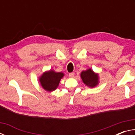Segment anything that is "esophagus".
<instances>
[{"mask_svg": "<svg viewBox=\"0 0 135 135\" xmlns=\"http://www.w3.org/2000/svg\"><path fill=\"white\" fill-rule=\"evenodd\" d=\"M74 76V73H70L69 74V77L70 78H73Z\"/></svg>", "mask_w": 135, "mask_h": 135, "instance_id": "esophagus-1", "label": "esophagus"}]
</instances>
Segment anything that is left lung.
Instances as JSON below:
<instances>
[{
    "mask_svg": "<svg viewBox=\"0 0 135 135\" xmlns=\"http://www.w3.org/2000/svg\"><path fill=\"white\" fill-rule=\"evenodd\" d=\"M80 77L84 84L89 88H95L99 83V74L90 68L83 71L80 73Z\"/></svg>",
    "mask_w": 135,
    "mask_h": 135,
    "instance_id": "left-lung-1",
    "label": "left lung"
}]
</instances>
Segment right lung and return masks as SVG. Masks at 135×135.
<instances>
[{
	"instance_id": "1",
	"label": "right lung",
	"mask_w": 135,
	"mask_h": 135,
	"mask_svg": "<svg viewBox=\"0 0 135 135\" xmlns=\"http://www.w3.org/2000/svg\"><path fill=\"white\" fill-rule=\"evenodd\" d=\"M64 76L62 72H56L50 70L45 71L38 78L40 84L43 89L47 92H53L58 88L61 80Z\"/></svg>"
}]
</instances>
